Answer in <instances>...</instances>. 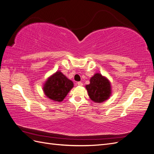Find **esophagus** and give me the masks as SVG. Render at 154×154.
<instances>
[{"instance_id": "1", "label": "esophagus", "mask_w": 154, "mask_h": 154, "mask_svg": "<svg viewBox=\"0 0 154 154\" xmlns=\"http://www.w3.org/2000/svg\"><path fill=\"white\" fill-rule=\"evenodd\" d=\"M77 84H78V86H82L83 85V83L82 82H78L77 83Z\"/></svg>"}]
</instances>
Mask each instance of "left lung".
<instances>
[{
	"mask_svg": "<svg viewBox=\"0 0 154 154\" xmlns=\"http://www.w3.org/2000/svg\"><path fill=\"white\" fill-rule=\"evenodd\" d=\"M88 96L95 103H103L112 94L111 83L100 73H95L90 79V83L85 85Z\"/></svg>",
	"mask_w": 154,
	"mask_h": 154,
	"instance_id": "obj_1",
	"label": "left lung"
}]
</instances>
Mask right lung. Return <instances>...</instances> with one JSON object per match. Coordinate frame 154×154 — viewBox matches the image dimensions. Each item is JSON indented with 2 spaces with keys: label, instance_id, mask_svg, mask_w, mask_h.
I'll use <instances>...</instances> for the list:
<instances>
[{
  "label": "right lung",
  "instance_id": "add662e5",
  "mask_svg": "<svg viewBox=\"0 0 154 154\" xmlns=\"http://www.w3.org/2000/svg\"><path fill=\"white\" fill-rule=\"evenodd\" d=\"M74 87L73 82L58 71L50 76L43 85V91L49 99L61 102Z\"/></svg>",
  "mask_w": 154,
  "mask_h": 154
}]
</instances>
